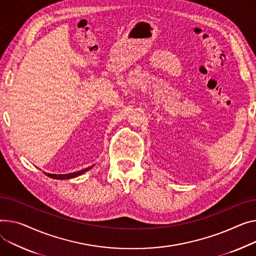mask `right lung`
Returning <instances> with one entry per match:
<instances>
[{
    "label": "right lung",
    "mask_w": 256,
    "mask_h": 256,
    "mask_svg": "<svg viewBox=\"0 0 256 256\" xmlns=\"http://www.w3.org/2000/svg\"><path fill=\"white\" fill-rule=\"evenodd\" d=\"M94 166H88L86 168H83L81 170V171H78V172H74V173H70V174H49V173H45L46 176L52 178V179H58V180H64V179H72V178H75V177H78L82 174H84L85 172L90 171V170Z\"/></svg>",
    "instance_id": "add662e5"
}]
</instances>
